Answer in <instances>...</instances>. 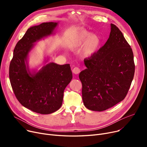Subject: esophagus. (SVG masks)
<instances>
[{
  "label": "esophagus",
  "instance_id": "1",
  "mask_svg": "<svg viewBox=\"0 0 147 147\" xmlns=\"http://www.w3.org/2000/svg\"><path fill=\"white\" fill-rule=\"evenodd\" d=\"M80 72V69L78 67H74L73 69V73L75 74H79Z\"/></svg>",
  "mask_w": 147,
  "mask_h": 147
}]
</instances>
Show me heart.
<instances>
[{
  "label": "heart",
  "mask_w": 147,
  "mask_h": 147,
  "mask_svg": "<svg viewBox=\"0 0 147 147\" xmlns=\"http://www.w3.org/2000/svg\"><path fill=\"white\" fill-rule=\"evenodd\" d=\"M101 40L96 34H91L85 30H81L77 33L71 40L68 48L76 50L81 47V55L84 58H90L96 53L100 48Z\"/></svg>",
  "instance_id": "heart-1"
}]
</instances>
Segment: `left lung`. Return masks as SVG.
Wrapping results in <instances>:
<instances>
[{"instance_id":"1","label":"left lung","mask_w":147,"mask_h":147,"mask_svg":"<svg viewBox=\"0 0 147 147\" xmlns=\"http://www.w3.org/2000/svg\"><path fill=\"white\" fill-rule=\"evenodd\" d=\"M79 74L82 99L88 109L102 111L126 97L134 79V53L119 28L111 24L109 39L95 55L84 59Z\"/></svg>"}]
</instances>
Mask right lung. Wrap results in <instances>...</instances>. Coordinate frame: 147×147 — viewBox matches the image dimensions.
<instances>
[{"instance_id": "obj_1", "label": "right lung", "mask_w": 147, "mask_h": 147, "mask_svg": "<svg viewBox=\"0 0 147 147\" xmlns=\"http://www.w3.org/2000/svg\"><path fill=\"white\" fill-rule=\"evenodd\" d=\"M58 22H43L30 27L17 43L9 65V79L18 101L27 109L42 114L57 111L63 101L64 91L73 76L69 64L50 63L31 73L26 64L34 43L52 34Z\"/></svg>"}]
</instances>
